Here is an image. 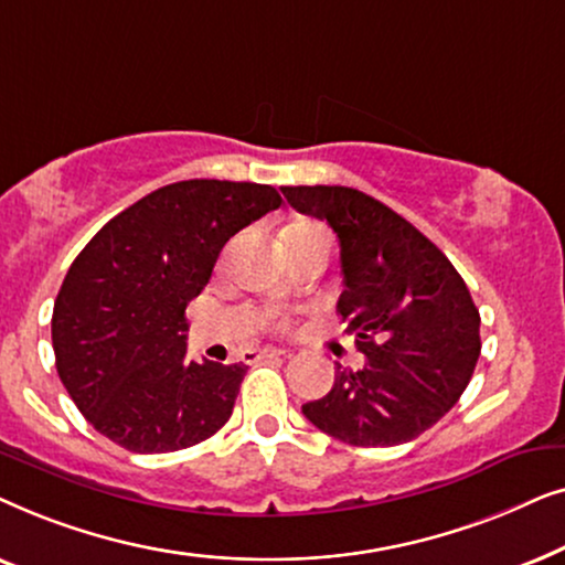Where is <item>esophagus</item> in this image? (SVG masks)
Listing matches in <instances>:
<instances>
[{
  "instance_id": "34e87169",
  "label": "esophagus",
  "mask_w": 565,
  "mask_h": 565,
  "mask_svg": "<svg viewBox=\"0 0 565 565\" xmlns=\"http://www.w3.org/2000/svg\"><path fill=\"white\" fill-rule=\"evenodd\" d=\"M277 358H285L282 350H273V347H267V350H252L244 354V362H249V365H254V362H262V360H277Z\"/></svg>"
}]
</instances>
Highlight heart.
Segmentation results:
<instances>
[{"label": "heart", "mask_w": 565, "mask_h": 565, "mask_svg": "<svg viewBox=\"0 0 565 565\" xmlns=\"http://www.w3.org/2000/svg\"><path fill=\"white\" fill-rule=\"evenodd\" d=\"M298 231H311V234H327V231H323L321 226H316V223H292L290 228H285V234H298ZM280 327H285L282 321H280Z\"/></svg>", "instance_id": "b5f03b06"}]
</instances>
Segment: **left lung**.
<instances>
[{"mask_svg": "<svg viewBox=\"0 0 565 565\" xmlns=\"http://www.w3.org/2000/svg\"><path fill=\"white\" fill-rule=\"evenodd\" d=\"M298 213L327 221L342 249L337 311L365 354L306 419L354 447L412 443L458 404L481 354V316L452 262L396 211L352 188H282Z\"/></svg>", "mask_w": 565, "mask_h": 565, "instance_id": "obj_1", "label": "left lung"}]
</instances>
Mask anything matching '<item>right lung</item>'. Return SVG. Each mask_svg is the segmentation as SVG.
<instances>
[{
  "instance_id": "obj_1",
  "label": "right lung",
  "mask_w": 565,
  "mask_h": 565,
  "mask_svg": "<svg viewBox=\"0 0 565 565\" xmlns=\"http://www.w3.org/2000/svg\"><path fill=\"white\" fill-rule=\"evenodd\" d=\"M280 203L269 184L174 182L107 221L79 252L51 337L61 383L99 435L130 452H174L228 422L246 365L188 360L184 308L223 244Z\"/></svg>"
}]
</instances>
